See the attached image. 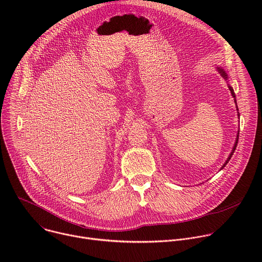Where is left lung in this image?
<instances>
[{
	"label": "left lung",
	"instance_id": "1",
	"mask_svg": "<svg viewBox=\"0 0 262 262\" xmlns=\"http://www.w3.org/2000/svg\"><path fill=\"white\" fill-rule=\"evenodd\" d=\"M217 69H219V72H220V73H221V74H222V76H223V78H224V79H227V74H226V73H225V71H224V70H223V69H221V68H217ZM229 90H230V91H231V94H232V96H233V97H235V94H234V91H233V89H232V87H230V86H229ZM235 102H236V100H235ZM237 110H238V108H237ZM238 116H239V115H238ZM237 143H238V134H237V138H236V141H235V144H234V147H233V149H232V152H231V154H230V156H229V158H228V159H227V161H226V163H225V164H224V165H223V167H222V168H221V169H223V168H224V167H225V166H226V165H227V163H228V162H229V161H230V159H231V157H232V155H233V152H234V151H235V149H236V145H237Z\"/></svg>",
	"mask_w": 262,
	"mask_h": 262
}]
</instances>
